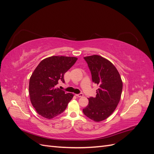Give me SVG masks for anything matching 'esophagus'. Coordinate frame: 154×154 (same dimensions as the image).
Here are the masks:
<instances>
[{
  "label": "esophagus",
  "instance_id": "obj_1",
  "mask_svg": "<svg viewBox=\"0 0 154 154\" xmlns=\"http://www.w3.org/2000/svg\"><path fill=\"white\" fill-rule=\"evenodd\" d=\"M76 96L78 97H83V93H80V94H76Z\"/></svg>",
  "mask_w": 154,
  "mask_h": 154
}]
</instances>
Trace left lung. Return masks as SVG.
Returning <instances> with one entry per match:
<instances>
[{"label": "left lung", "mask_w": 154, "mask_h": 154, "mask_svg": "<svg viewBox=\"0 0 154 154\" xmlns=\"http://www.w3.org/2000/svg\"><path fill=\"white\" fill-rule=\"evenodd\" d=\"M91 72L92 80L99 85L95 97H90L83 109L87 118L96 122L105 120L113 113L119 103L123 82L117 69L108 60L99 55L83 58Z\"/></svg>", "instance_id": "left-lung-1"}]
</instances>
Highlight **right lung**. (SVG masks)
<instances>
[{
    "mask_svg": "<svg viewBox=\"0 0 154 154\" xmlns=\"http://www.w3.org/2000/svg\"><path fill=\"white\" fill-rule=\"evenodd\" d=\"M76 57L53 56L44 59L36 67L29 80L31 102L38 114L52 119L62 114L73 97L56 88L60 81H64V74L75 63Z\"/></svg>",
    "mask_w": 154,
    "mask_h": 154,
    "instance_id": "right-lung-1",
    "label": "right lung"
}]
</instances>
